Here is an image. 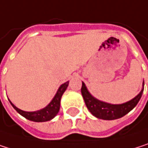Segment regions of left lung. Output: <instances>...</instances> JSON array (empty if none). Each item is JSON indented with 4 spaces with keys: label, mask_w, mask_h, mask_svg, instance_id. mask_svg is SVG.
Wrapping results in <instances>:
<instances>
[{
    "label": "left lung",
    "mask_w": 148,
    "mask_h": 148,
    "mask_svg": "<svg viewBox=\"0 0 148 148\" xmlns=\"http://www.w3.org/2000/svg\"><path fill=\"white\" fill-rule=\"evenodd\" d=\"M142 93H143V89L136 97H134L131 101L123 104L114 105V104L101 101L96 98H95L94 96H92L91 94L88 92L84 82H82V95L83 96L88 109L96 118L101 120H107V121L116 120L128 114L138 104L139 101L141 98Z\"/></svg>",
    "instance_id": "1"
}]
</instances>
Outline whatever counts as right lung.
<instances>
[{
	"label": "right lung",
	"instance_id": "obj_1",
	"mask_svg": "<svg viewBox=\"0 0 148 148\" xmlns=\"http://www.w3.org/2000/svg\"><path fill=\"white\" fill-rule=\"evenodd\" d=\"M68 86V82H65L64 84H62L56 95H54V97L53 98V100L51 101V102L44 108L38 110V111H34V112H26L23 110L19 109L18 108H16L11 101V105L13 106V108L23 117H25L26 119L32 121H35V122H44V121H48L50 120H52L53 118L55 117V115L58 114L59 110H60V99L62 95L64 94V92L66 91V88Z\"/></svg>",
	"mask_w": 148,
	"mask_h": 148
}]
</instances>
